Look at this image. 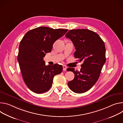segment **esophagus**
Wrapping results in <instances>:
<instances>
[{"instance_id":"esophagus-1","label":"esophagus","mask_w":123,"mask_h":123,"mask_svg":"<svg viewBox=\"0 0 123 123\" xmlns=\"http://www.w3.org/2000/svg\"><path fill=\"white\" fill-rule=\"evenodd\" d=\"M62 66H63V71H66V69H67V67L64 65H63Z\"/></svg>"}]
</instances>
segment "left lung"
<instances>
[{
	"instance_id": "obj_1",
	"label": "left lung",
	"mask_w": 123,
	"mask_h": 123,
	"mask_svg": "<svg viewBox=\"0 0 123 123\" xmlns=\"http://www.w3.org/2000/svg\"><path fill=\"white\" fill-rule=\"evenodd\" d=\"M65 37L74 44L76 50L75 58L83 61L80 71L74 68L67 69L75 74L68 86L74 92L83 93L89 90L99 79L106 61L105 43L97 33L86 29L71 30Z\"/></svg>"
}]
</instances>
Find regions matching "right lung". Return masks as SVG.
<instances>
[{
	"mask_svg": "<svg viewBox=\"0 0 123 123\" xmlns=\"http://www.w3.org/2000/svg\"><path fill=\"white\" fill-rule=\"evenodd\" d=\"M68 30L39 27L27 32L21 39L18 60L24 83L33 92L40 94L48 91L54 77L62 72L61 65H45L43 57Z\"/></svg>",
	"mask_w": 123,
	"mask_h": 123,
	"instance_id": "add662e5",
	"label": "right lung"
}]
</instances>
